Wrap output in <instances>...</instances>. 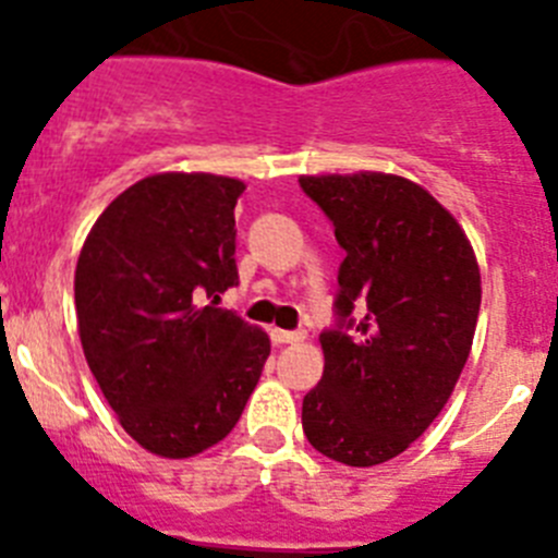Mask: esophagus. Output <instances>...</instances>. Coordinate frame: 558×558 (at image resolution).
Listing matches in <instances>:
<instances>
[{
	"mask_svg": "<svg viewBox=\"0 0 558 558\" xmlns=\"http://www.w3.org/2000/svg\"><path fill=\"white\" fill-rule=\"evenodd\" d=\"M270 340H274L276 347H284V343H299L304 340L302 329H270Z\"/></svg>",
	"mask_w": 558,
	"mask_h": 558,
	"instance_id": "obj_1",
	"label": "esophagus"
}]
</instances>
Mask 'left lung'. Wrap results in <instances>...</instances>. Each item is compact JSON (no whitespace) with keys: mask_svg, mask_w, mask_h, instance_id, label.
<instances>
[{"mask_svg":"<svg viewBox=\"0 0 558 558\" xmlns=\"http://www.w3.org/2000/svg\"><path fill=\"white\" fill-rule=\"evenodd\" d=\"M299 184L347 251L304 436L332 461L374 466L405 452L447 405L475 338L481 270L456 218L402 175Z\"/></svg>","mask_w":558,"mask_h":558,"instance_id":"left-lung-1","label":"left lung"}]
</instances>
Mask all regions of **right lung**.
<instances>
[{
    "label": "right lung",
    "mask_w": 558,
    "mask_h": 558,
    "mask_svg": "<svg viewBox=\"0 0 558 558\" xmlns=\"http://www.w3.org/2000/svg\"><path fill=\"white\" fill-rule=\"evenodd\" d=\"M245 184L161 172L106 206L75 270L86 363L133 441L190 458L223 441L270 340L220 293L236 284L234 206Z\"/></svg>",
    "instance_id": "add662e5"
}]
</instances>
